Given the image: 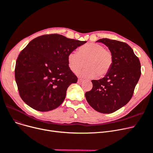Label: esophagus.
Segmentation results:
<instances>
[{
  "mask_svg": "<svg viewBox=\"0 0 153 153\" xmlns=\"http://www.w3.org/2000/svg\"><path fill=\"white\" fill-rule=\"evenodd\" d=\"M83 82V79H81V78H78V83H82V82Z\"/></svg>",
  "mask_w": 153,
  "mask_h": 153,
  "instance_id": "obj_1",
  "label": "esophagus"
}]
</instances>
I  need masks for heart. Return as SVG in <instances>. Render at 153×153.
<instances>
[{"mask_svg":"<svg viewBox=\"0 0 153 153\" xmlns=\"http://www.w3.org/2000/svg\"><path fill=\"white\" fill-rule=\"evenodd\" d=\"M86 61V68L77 72L81 77L92 78L102 76L111 70L113 64L112 53L105 49L101 44L88 43L81 46L78 52H71L67 56L68 65L70 69L76 72Z\"/></svg>","mask_w":153,"mask_h":153,"instance_id":"heart-1","label":"heart"}]
</instances>
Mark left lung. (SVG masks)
I'll use <instances>...</instances> for the list:
<instances>
[{
  "mask_svg": "<svg viewBox=\"0 0 153 153\" xmlns=\"http://www.w3.org/2000/svg\"><path fill=\"white\" fill-rule=\"evenodd\" d=\"M113 56V64L104 78L92 80L93 88L85 93L88 104L96 111L110 114L126 105L133 96L141 76L139 59L127 43L100 39Z\"/></svg>",
  "mask_w": 153,
  "mask_h": 153,
  "instance_id": "obj_1",
  "label": "left lung"
}]
</instances>
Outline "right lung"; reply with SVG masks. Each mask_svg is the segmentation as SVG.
I'll return each mask as SVG.
<instances>
[{"label": "right lung", "mask_w": 153, "mask_h": 153, "mask_svg": "<svg viewBox=\"0 0 153 153\" xmlns=\"http://www.w3.org/2000/svg\"><path fill=\"white\" fill-rule=\"evenodd\" d=\"M86 42L57 34L42 35L30 41L18 57L15 70L23 101L41 112L60 105L68 87L78 80L68 67L67 56Z\"/></svg>", "instance_id": "1"}]
</instances>
